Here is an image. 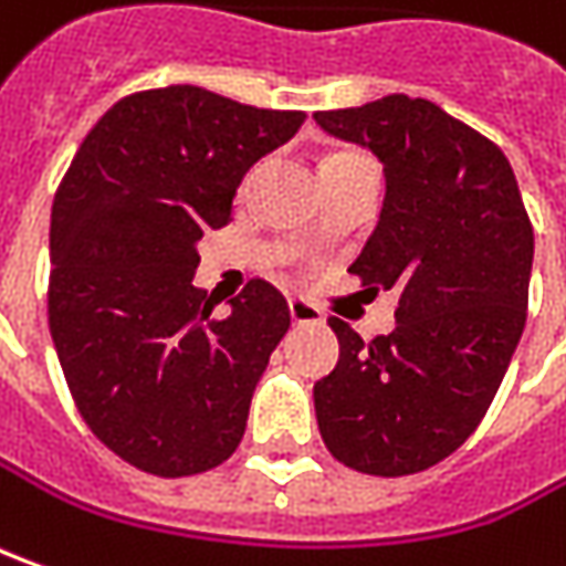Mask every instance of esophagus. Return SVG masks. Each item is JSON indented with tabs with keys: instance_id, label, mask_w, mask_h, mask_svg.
<instances>
[{
	"instance_id": "34e87169",
	"label": "esophagus",
	"mask_w": 566,
	"mask_h": 566,
	"mask_svg": "<svg viewBox=\"0 0 566 566\" xmlns=\"http://www.w3.org/2000/svg\"><path fill=\"white\" fill-rule=\"evenodd\" d=\"M287 310H291L294 325H322V322H325L319 306H313V303L303 301V297H291V301H287Z\"/></svg>"
}]
</instances>
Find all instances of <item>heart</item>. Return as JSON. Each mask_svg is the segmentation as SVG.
Instances as JSON below:
<instances>
[{
	"label": "heart",
	"mask_w": 566,
	"mask_h": 566,
	"mask_svg": "<svg viewBox=\"0 0 566 566\" xmlns=\"http://www.w3.org/2000/svg\"><path fill=\"white\" fill-rule=\"evenodd\" d=\"M347 159H366V156H357V153H342V156H332L328 163H347ZM328 163H325V166H328Z\"/></svg>",
	"instance_id": "obj_1"
}]
</instances>
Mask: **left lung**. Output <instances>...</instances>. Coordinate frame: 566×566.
Listing matches in <instances>:
<instances>
[{
	"label": "left lung",
	"instance_id": "1",
	"mask_svg": "<svg viewBox=\"0 0 566 566\" xmlns=\"http://www.w3.org/2000/svg\"><path fill=\"white\" fill-rule=\"evenodd\" d=\"M373 149L385 203L350 272L398 291L395 332L366 344L342 319L338 366L313 385L325 448L369 476H410L476 432L526 325L533 224L507 156L429 99L403 93L316 112Z\"/></svg>",
	"mask_w": 566,
	"mask_h": 566
}]
</instances>
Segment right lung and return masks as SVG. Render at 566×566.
<instances>
[{"instance_id":"right-lung-1","label":"right lung","mask_w":566,"mask_h":566,"mask_svg":"<svg viewBox=\"0 0 566 566\" xmlns=\"http://www.w3.org/2000/svg\"><path fill=\"white\" fill-rule=\"evenodd\" d=\"M303 118L190 84L130 93L93 125L55 190L52 344L90 432L144 473H206L244 439L291 313L253 279L228 316H212L193 287L197 241L231 222L250 166Z\"/></svg>"}]
</instances>
